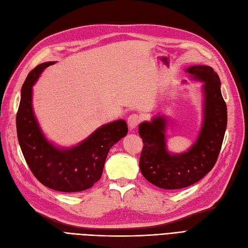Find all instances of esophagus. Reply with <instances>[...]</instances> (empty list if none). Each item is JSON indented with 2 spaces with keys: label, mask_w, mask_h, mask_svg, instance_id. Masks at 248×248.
<instances>
[{
  "label": "esophagus",
  "mask_w": 248,
  "mask_h": 248,
  "mask_svg": "<svg viewBox=\"0 0 248 248\" xmlns=\"http://www.w3.org/2000/svg\"><path fill=\"white\" fill-rule=\"evenodd\" d=\"M140 122V117L138 114H132L127 119V123L130 129H134L135 127H138Z\"/></svg>",
  "instance_id": "34e87169"
}]
</instances>
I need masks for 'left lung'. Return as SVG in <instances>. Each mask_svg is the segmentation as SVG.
<instances>
[{"mask_svg":"<svg viewBox=\"0 0 248 248\" xmlns=\"http://www.w3.org/2000/svg\"><path fill=\"white\" fill-rule=\"evenodd\" d=\"M191 78L203 82V122L193 146L182 154L166 147L167 119L157 116L142 122L139 133L143 147L140 168L144 178L161 189L177 190L194 185L215 166L227 128V105L220 92V80L208 65L189 66Z\"/></svg>","mask_w":248,"mask_h":248,"instance_id":"left-lung-1","label":"left lung"}]
</instances>
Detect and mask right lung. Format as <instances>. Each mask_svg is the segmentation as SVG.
Segmentation results:
<instances>
[{"label":"right lung","mask_w":248,"mask_h":248,"mask_svg":"<svg viewBox=\"0 0 248 248\" xmlns=\"http://www.w3.org/2000/svg\"><path fill=\"white\" fill-rule=\"evenodd\" d=\"M55 62L37 65L27 77L16 115V130L23 157L38 181L50 189L75 193L87 190L101 177L108 151L128 132L124 120L102 125L79 144L57 148L43 134L32 109V85Z\"/></svg>","instance_id":"right-lung-1"}]
</instances>
